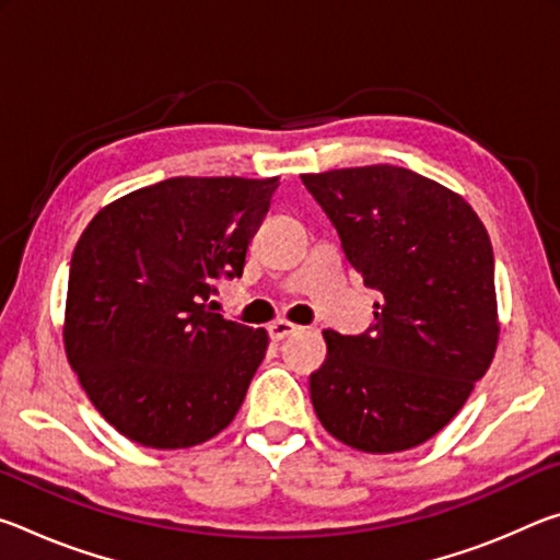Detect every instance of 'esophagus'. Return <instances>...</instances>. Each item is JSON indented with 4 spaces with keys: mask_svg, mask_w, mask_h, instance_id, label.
<instances>
[{
    "mask_svg": "<svg viewBox=\"0 0 560 560\" xmlns=\"http://www.w3.org/2000/svg\"><path fill=\"white\" fill-rule=\"evenodd\" d=\"M296 330H299V326L289 324V320H277V324L269 326V336H271V340H283V338L296 334Z\"/></svg>",
    "mask_w": 560,
    "mask_h": 560,
    "instance_id": "34e87169",
    "label": "esophagus"
}]
</instances>
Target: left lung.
Here are the masks:
<instances>
[{
	"instance_id": "1",
	"label": "left lung",
	"mask_w": 560,
	"mask_h": 560,
	"mask_svg": "<svg viewBox=\"0 0 560 560\" xmlns=\"http://www.w3.org/2000/svg\"><path fill=\"white\" fill-rule=\"evenodd\" d=\"M363 273L375 324L324 330L311 402L348 447L385 454L428 442L489 371L499 324L494 252L477 212L432 179L395 165L301 175Z\"/></svg>"
}]
</instances>
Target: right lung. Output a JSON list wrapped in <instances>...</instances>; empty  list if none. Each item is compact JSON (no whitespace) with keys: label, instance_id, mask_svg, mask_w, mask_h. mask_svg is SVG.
I'll return each mask as SVG.
<instances>
[{"label":"right lung","instance_id":"right-lung-1","mask_svg":"<svg viewBox=\"0 0 560 560\" xmlns=\"http://www.w3.org/2000/svg\"><path fill=\"white\" fill-rule=\"evenodd\" d=\"M279 177H170L93 217L69 269L63 343L96 410L153 450L234 420L269 336L214 314L242 277Z\"/></svg>","mask_w":560,"mask_h":560}]
</instances>
